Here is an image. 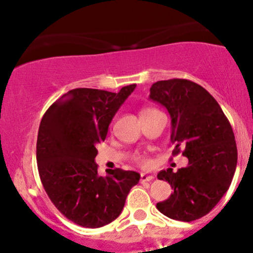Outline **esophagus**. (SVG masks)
<instances>
[{"label": "esophagus", "mask_w": 253, "mask_h": 253, "mask_svg": "<svg viewBox=\"0 0 253 253\" xmlns=\"http://www.w3.org/2000/svg\"><path fill=\"white\" fill-rule=\"evenodd\" d=\"M154 178V175L147 174V172H142L141 174V182H145V181H152Z\"/></svg>", "instance_id": "34e87169"}]
</instances>
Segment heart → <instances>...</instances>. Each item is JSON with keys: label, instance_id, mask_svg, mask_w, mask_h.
Returning a JSON list of instances; mask_svg holds the SVG:
<instances>
[{"label": "heart", "instance_id": "b5f03b06", "mask_svg": "<svg viewBox=\"0 0 253 253\" xmlns=\"http://www.w3.org/2000/svg\"><path fill=\"white\" fill-rule=\"evenodd\" d=\"M153 111H155L154 109H150V108H144V109H142L141 110V112H139V115H141V116H143V115H147V114H150V112H153ZM137 160H138V163H141V164H143L144 165L145 163V159H143L142 157H138L137 158Z\"/></svg>", "mask_w": 253, "mask_h": 253}]
</instances>
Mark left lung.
Wrapping results in <instances>:
<instances>
[{"label": "left lung", "instance_id": "left-lung-1", "mask_svg": "<svg viewBox=\"0 0 253 253\" xmlns=\"http://www.w3.org/2000/svg\"><path fill=\"white\" fill-rule=\"evenodd\" d=\"M149 98L165 106L171 117L172 154L182 152L188 158L186 168L158 174L174 192L157 208L175 220L202 218L225 195L235 174L237 148L230 122L215 99L188 79L157 82Z\"/></svg>", "mask_w": 253, "mask_h": 253}]
</instances>
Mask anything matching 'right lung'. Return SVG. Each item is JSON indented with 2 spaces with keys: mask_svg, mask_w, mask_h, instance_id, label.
I'll return each instance as SVG.
<instances>
[{
  "mask_svg": "<svg viewBox=\"0 0 253 253\" xmlns=\"http://www.w3.org/2000/svg\"><path fill=\"white\" fill-rule=\"evenodd\" d=\"M136 84L119 93L77 88L63 94L42 116L38 132L40 180L53 206L84 228H100L121 214L141 175L122 169L98 175L96 144Z\"/></svg>",
  "mask_w": 253,
  "mask_h": 253,
  "instance_id": "add662e5",
  "label": "right lung"
}]
</instances>
